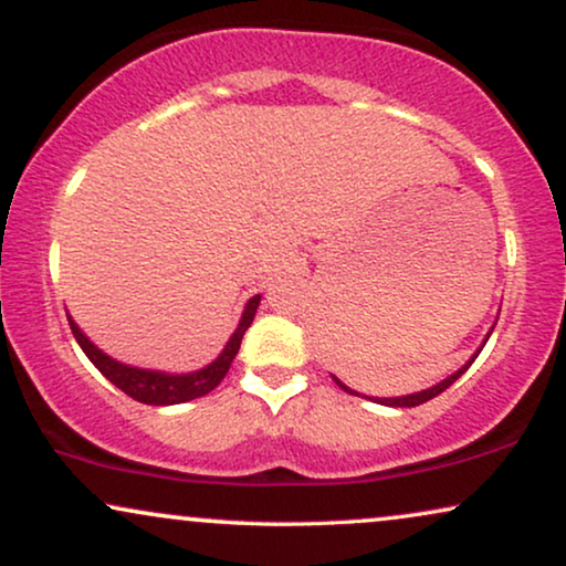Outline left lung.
I'll use <instances>...</instances> for the list:
<instances>
[{"instance_id": "1", "label": "left lung", "mask_w": 566, "mask_h": 566, "mask_svg": "<svg viewBox=\"0 0 566 566\" xmlns=\"http://www.w3.org/2000/svg\"><path fill=\"white\" fill-rule=\"evenodd\" d=\"M489 334H492V331H489ZM489 338V336H486ZM486 338H484V344H486ZM481 349H484V346H479V352ZM479 352L476 354H473V357L469 359V361H465V365L461 367V370H458V373H453V375H450V378H446V380H442V382H437V386H432V388H427V390H421V394H411V396H398V398H375V401H378V403H382V406H398V409H411V406H419V403H424V401H429V398H434V396H440L442 394V390H446V388H450V386H453V382L458 380V378H461V375L465 373V370H469V367L473 365V359H476L479 357ZM336 380V386L338 388H342V390H346V394H352V396H359V394H354V390L352 388H346L344 386V382L342 380H338V378H334Z\"/></svg>"}]
</instances>
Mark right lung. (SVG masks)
<instances>
[{
  "mask_svg": "<svg viewBox=\"0 0 566 566\" xmlns=\"http://www.w3.org/2000/svg\"><path fill=\"white\" fill-rule=\"evenodd\" d=\"M261 303V295H255L248 300L243 318H240L235 334L230 336V342L224 344V349L220 357H217L212 365H207L205 370H196V373H186V375H168V373H155V370H139V367H129V365H120L108 354H103L97 346L90 342V338L82 334L70 315V328L77 344L82 346V352L87 354V359L101 370L105 378H108L113 386L124 390L126 396H132L134 401L139 403H149V406H170V403H184V401H193V398L207 396L209 390H214L220 386L224 375H228L232 359L240 349V342H243L248 326L253 323L255 307Z\"/></svg>",
  "mask_w": 566,
  "mask_h": 566,
  "instance_id": "right-lung-1",
  "label": "right lung"
}]
</instances>
